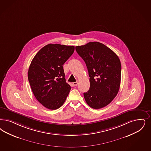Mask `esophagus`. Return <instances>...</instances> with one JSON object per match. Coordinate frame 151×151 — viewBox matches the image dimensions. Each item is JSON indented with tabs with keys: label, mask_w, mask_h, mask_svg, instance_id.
Here are the masks:
<instances>
[{
	"label": "esophagus",
	"mask_w": 151,
	"mask_h": 151,
	"mask_svg": "<svg viewBox=\"0 0 151 151\" xmlns=\"http://www.w3.org/2000/svg\"><path fill=\"white\" fill-rule=\"evenodd\" d=\"M73 86H77L78 85V82H74V83H73Z\"/></svg>",
	"instance_id": "esophagus-1"
}]
</instances>
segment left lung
<instances>
[{"label":"left lung","instance_id":"1","mask_svg":"<svg viewBox=\"0 0 151 151\" xmlns=\"http://www.w3.org/2000/svg\"><path fill=\"white\" fill-rule=\"evenodd\" d=\"M86 63L90 77V88L83 93L88 105L95 109L106 106L118 94L121 80V63L109 48L98 42L75 47Z\"/></svg>","mask_w":151,"mask_h":151}]
</instances>
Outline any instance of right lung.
Returning <instances> with one entry per match:
<instances>
[{"label": "right lung", "mask_w": 151, "mask_h": 151, "mask_svg": "<svg viewBox=\"0 0 151 151\" xmlns=\"http://www.w3.org/2000/svg\"><path fill=\"white\" fill-rule=\"evenodd\" d=\"M73 46L48 44L37 53L28 69V78L37 100L47 109L60 108L70 93L63 65L73 54Z\"/></svg>", "instance_id": "1"}]
</instances>
